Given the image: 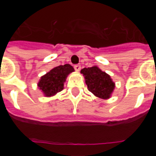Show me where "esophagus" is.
Returning <instances> with one entry per match:
<instances>
[{"label": "esophagus", "instance_id": "1", "mask_svg": "<svg viewBox=\"0 0 156 156\" xmlns=\"http://www.w3.org/2000/svg\"><path fill=\"white\" fill-rule=\"evenodd\" d=\"M74 69H75L76 71H80L81 69V66H80V65H75V66H74Z\"/></svg>", "mask_w": 156, "mask_h": 156}]
</instances>
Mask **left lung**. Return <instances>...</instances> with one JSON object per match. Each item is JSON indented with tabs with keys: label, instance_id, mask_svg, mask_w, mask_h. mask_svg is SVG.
<instances>
[{
	"label": "left lung",
	"instance_id": "left-lung-1",
	"mask_svg": "<svg viewBox=\"0 0 156 156\" xmlns=\"http://www.w3.org/2000/svg\"><path fill=\"white\" fill-rule=\"evenodd\" d=\"M84 76L88 90L100 98H109L115 87L109 75L102 72L97 66L84 68L81 70Z\"/></svg>",
	"mask_w": 156,
	"mask_h": 156
}]
</instances>
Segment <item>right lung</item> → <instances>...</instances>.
<instances>
[{
	"label": "right lung",
	"mask_w": 156,
	"mask_h": 156,
	"mask_svg": "<svg viewBox=\"0 0 156 156\" xmlns=\"http://www.w3.org/2000/svg\"><path fill=\"white\" fill-rule=\"evenodd\" d=\"M73 71V66L69 64L57 66L41 77L38 87L48 97L55 94L62 90L66 77Z\"/></svg>",
	"instance_id": "right-lung-1"
}]
</instances>
